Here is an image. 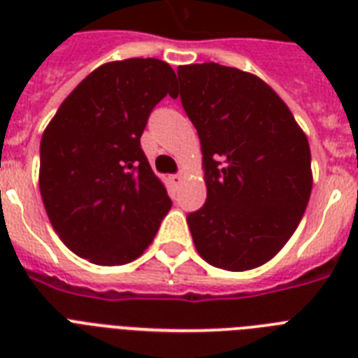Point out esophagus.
Segmentation results:
<instances>
[{"instance_id":"34e87169","label":"esophagus","mask_w":358,"mask_h":358,"mask_svg":"<svg viewBox=\"0 0 358 358\" xmlns=\"http://www.w3.org/2000/svg\"><path fill=\"white\" fill-rule=\"evenodd\" d=\"M182 178H184V174L176 173V174H173V176H171V182H173L174 185H180V184H182Z\"/></svg>"}]
</instances>
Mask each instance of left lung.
<instances>
[{"mask_svg":"<svg viewBox=\"0 0 358 358\" xmlns=\"http://www.w3.org/2000/svg\"><path fill=\"white\" fill-rule=\"evenodd\" d=\"M176 72L208 189L204 206L187 215L193 243L227 271L262 266L292 238L310 199L308 139L255 74L217 63Z\"/></svg>","mask_w":358,"mask_h":358,"instance_id":"left-lung-1","label":"left lung"}]
</instances>
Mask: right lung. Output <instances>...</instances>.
<instances>
[{"instance_id": "right-lung-1", "label": "right lung", "mask_w": 358, "mask_h": 358, "mask_svg": "<svg viewBox=\"0 0 358 358\" xmlns=\"http://www.w3.org/2000/svg\"><path fill=\"white\" fill-rule=\"evenodd\" d=\"M176 74L159 59H126L87 76L41 141V195L72 252L98 266L143 255L173 206L141 148L152 109Z\"/></svg>"}]
</instances>
